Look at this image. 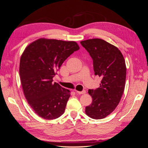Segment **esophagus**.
<instances>
[{"mask_svg": "<svg viewBox=\"0 0 148 148\" xmlns=\"http://www.w3.org/2000/svg\"><path fill=\"white\" fill-rule=\"evenodd\" d=\"M76 92H77V94H78V95H83V94L86 93V91H85V90H83L82 91H76Z\"/></svg>", "mask_w": 148, "mask_h": 148, "instance_id": "esophagus-1", "label": "esophagus"}]
</instances>
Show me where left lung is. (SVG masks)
<instances>
[{
	"instance_id": "obj_1",
	"label": "left lung",
	"mask_w": 148,
	"mask_h": 148,
	"mask_svg": "<svg viewBox=\"0 0 148 148\" xmlns=\"http://www.w3.org/2000/svg\"><path fill=\"white\" fill-rule=\"evenodd\" d=\"M80 43L92 58L95 75L102 78L99 88L88 90L92 102L85 112L92 119H104L117 107L124 91L127 71L124 58L117 47L103 39Z\"/></svg>"
}]
</instances>
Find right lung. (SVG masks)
<instances>
[{"label":"right lung","mask_w":148,"mask_h":148,"mask_svg":"<svg viewBox=\"0 0 148 148\" xmlns=\"http://www.w3.org/2000/svg\"><path fill=\"white\" fill-rule=\"evenodd\" d=\"M79 49L74 41L42 38L24 51L20 63L22 88L29 105L41 118L53 120L64 113L70 91L52 79L64 62Z\"/></svg>","instance_id":"add662e5"}]
</instances>
